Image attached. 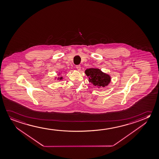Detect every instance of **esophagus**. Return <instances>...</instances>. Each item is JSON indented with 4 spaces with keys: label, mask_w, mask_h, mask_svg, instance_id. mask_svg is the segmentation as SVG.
<instances>
[{
    "label": "esophagus",
    "mask_w": 159,
    "mask_h": 159,
    "mask_svg": "<svg viewBox=\"0 0 159 159\" xmlns=\"http://www.w3.org/2000/svg\"><path fill=\"white\" fill-rule=\"evenodd\" d=\"M76 69L78 70H81V66L80 65H78V66H76Z\"/></svg>",
    "instance_id": "34e87169"
}]
</instances>
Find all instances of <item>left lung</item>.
Here are the masks:
<instances>
[{
    "label": "left lung",
    "mask_w": 159,
    "mask_h": 159,
    "mask_svg": "<svg viewBox=\"0 0 159 159\" xmlns=\"http://www.w3.org/2000/svg\"><path fill=\"white\" fill-rule=\"evenodd\" d=\"M85 73L89 77V81L98 88L102 89L107 86L111 80L108 74L103 73L99 69H87Z\"/></svg>",
    "instance_id": "obj_1"
}]
</instances>
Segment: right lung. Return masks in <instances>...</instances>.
Masks as SVG:
<instances>
[{"mask_svg": "<svg viewBox=\"0 0 159 159\" xmlns=\"http://www.w3.org/2000/svg\"><path fill=\"white\" fill-rule=\"evenodd\" d=\"M60 74V73H59V75ZM63 79V77L62 76H61V77H58V78H57V80H61Z\"/></svg>", "mask_w": 159, "mask_h": 159, "instance_id": "add662e5", "label": "right lung"}]
</instances>
